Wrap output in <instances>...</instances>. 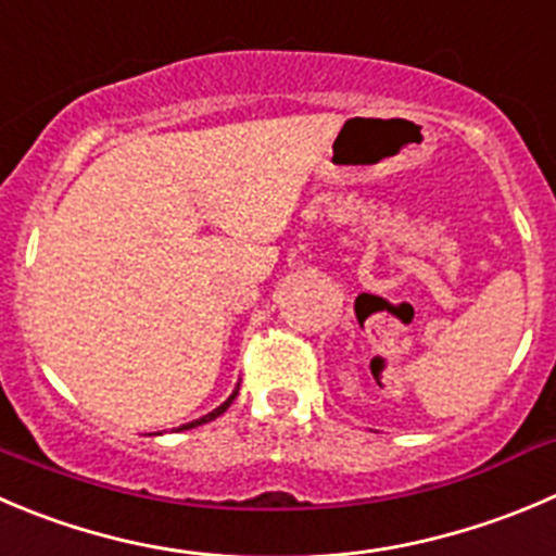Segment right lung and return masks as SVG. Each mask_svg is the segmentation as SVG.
Returning a JSON list of instances; mask_svg holds the SVG:
<instances>
[{
    "mask_svg": "<svg viewBox=\"0 0 556 556\" xmlns=\"http://www.w3.org/2000/svg\"><path fill=\"white\" fill-rule=\"evenodd\" d=\"M236 393H239V388H236V391L230 393V396L225 399V402L219 404L217 409H212V413H208V415H203V418H198V421H190V424H185V427H179V432H181V429H195V427H201V424H208V421H214V418H219V415H223L225 409L230 407V402H233V399H236Z\"/></svg>",
    "mask_w": 556,
    "mask_h": 556,
    "instance_id": "right-lung-1",
    "label": "right lung"
}]
</instances>
